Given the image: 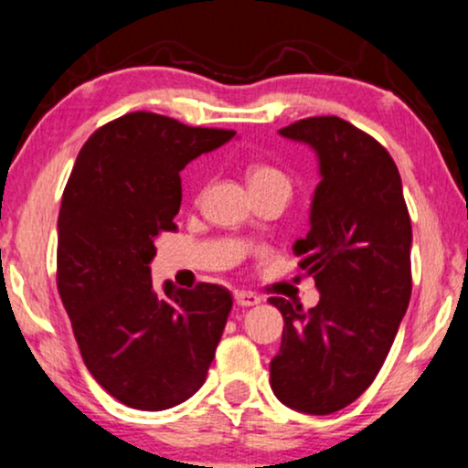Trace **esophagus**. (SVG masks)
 <instances>
[{
    "mask_svg": "<svg viewBox=\"0 0 468 468\" xmlns=\"http://www.w3.org/2000/svg\"><path fill=\"white\" fill-rule=\"evenodd\" d=\"M234 300H236V304L245 306V309H247V306L261 304V298H258V295H254V293H247V291H236Z\"/></svg>",
    "mask_w": 468,
    "mask_h": 468,
    "instance_id": "esophagus-1",
    "label": "esophagus"
}]
</instances>
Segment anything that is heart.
Here are the masks:
<instances>
[{
  "label": "heart",
  "instance_id": "heart-1",
  "mask_svg": "<svg viewBox=\"0 0 468 468\" xmlns=\"http://www.w3.org/2000/svg\"><path fill=\"white\" fill-rule=\"evenodd\" d=\"M247 181H250V188H267V186H284L291 190V181L282 170L271 166V164H251L247 168Z\"/></svg>",
  "mask_w": 468,
  "mask_h": 468
}]
</instances>
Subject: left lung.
Instances as JSON below:
<instances>
[{"label":"left lung","instance_id":"left-lung-1","mask_svg":"<svg viewBox=\"0 0 468 468\" xmlns=\"http://www.w3.org/2000/svg\"><path fill=\"white\" fill-rule=\"evenodd\" d=\"M278 133L320 162L311 229L293 245L320 302L304 311L269 300L284 317L271 389L287 408L324 416L359 399L392 348L411 295V221L397 164L372 135L337 115Z\"/></svg>","mask_w":468,"mask_h":468}]
</instances>
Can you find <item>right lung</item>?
Returning <instances> with one entry per match:
<instances>
[{
  "label": "right lung",
  "mask_w": 468,
  "mask_h": 468,
  "mask_svg": "<svg viewBox=\"0 0 468 468\" xmlns=\"http://www.w3.org/2000/svg\"><path fill=\"white\" fill-rule=\"evenodd\" d=\"M228 129L135 112L101 126L76 157L58 212L57 287L91 377L120 403L159 411L203 386L232 311L218 284H164L155 240L173 232L186 164L223 146Z\"/></svg>",
  "instance_id": "1"
}]
</instances>
